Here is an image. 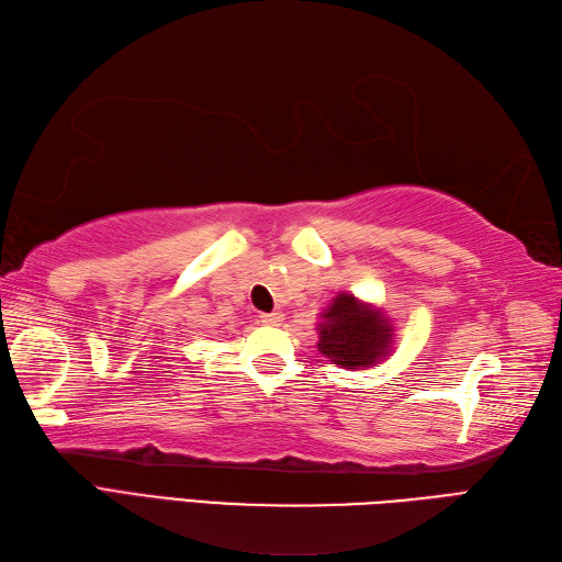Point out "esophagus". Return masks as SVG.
I'll list each match as a JSON object with an SVG mask.
<instances>
[{
  "instance_id": "34e87169",
  "label": "esophagus",
  "mask_w": 562,
  "mask_h": 562,
  "mask_svg": "<svg viewBox=\"0 0 562 562\" xmlns=\"http://www.w3.org/2000/svg\"><path fill=\"white\" fill-rule=\"evenodd\" d=\"M281 319H283L281 313H265V315H259V322L267 324V327H279Z\"/></svg>"
}]
</instances>
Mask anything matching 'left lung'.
Segmentation results:
<instances>
[{
    "instance_id": "left-lung-1",
    "label": "left lung",
    "mask_w": 562,
    "mask_h": 562,
    "mask_svg": "<svg viewBox=\"0 0 562 562\" xmlns=\"http://www.w3.org/2000/svg\"><path fill=\"white\" fill-rule=\"evenodd\" d=\"M319 317L317 348L334 366L363 370L390 356L394 327L380 307L360 303L353 293H339Z\"/></svg>"
}]
</instances>
